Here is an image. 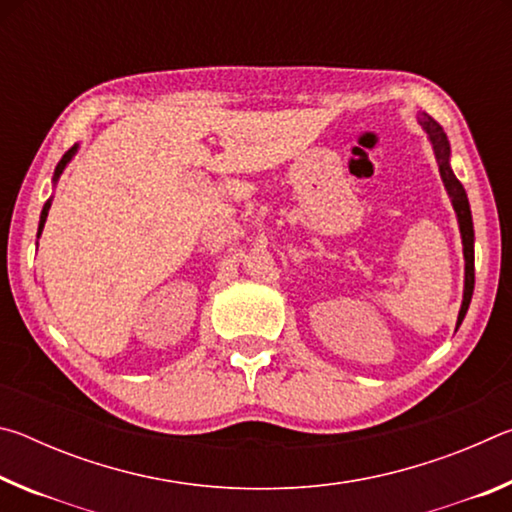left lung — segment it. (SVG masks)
Listing matches in <instances>:
<instances>
[{"instance_id":"left-lung-1","label":"left lung","mask_w":512,"mask_h":512,"mask_svg":"<svg viewBox=\"0 0 512 512\" xmlns=\"http://www.w3.org/2000/svg\"><path fill=\"white\" fill-rule=\"evenodd\" d=\"M420 126L427 131L429 140L433 144V153H436L438 160V169H440V178L447 187L449 196H452V205L458 216V225H461V237H463V255H465V293H463V305L461 311H458V323L456 327L463 323V318L467 314V307H470L472 300V291H474V228H472V212H470V203H467V194L463 185L458 183V178L454 176L452 167H449V142L447 135L443 131V126L438 124L436 119L429 117L427 112L420 115Z\"/></svg>"}]
</instances>
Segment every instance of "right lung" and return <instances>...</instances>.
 Segmentation results:
<instances>
[{"mask_svg": "<svg viewBox=\"0 0 512 512\" xmlns=\"http://www.w3.org/2000/svg\"><path fill=\"white\" fill-rule=\"evenodd\" d=\"M76 153V146H72V149H69L65 155H63V160L58 162V167H56V173H54V180H58V176L60 173H63V169H65V164L72 160V155ZM49 201L45 203V207H42V214H40V228H38V237H40V232H42V225H45V221H47V212H49Z\"/></svg>", "mask_w": 512, "mask_h": 512, "instance_id": "obj_1", "label": "right lung"}]
</instances>
